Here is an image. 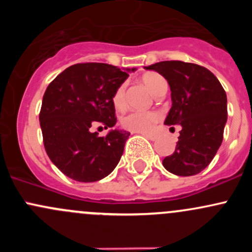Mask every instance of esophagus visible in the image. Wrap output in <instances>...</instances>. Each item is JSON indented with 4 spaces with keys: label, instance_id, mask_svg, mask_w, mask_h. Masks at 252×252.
Instances as JSON below:
<instances>
[{
    "label": "esophagus",
    "instance_id": "obj_1",
    "mask_svg": "<svg viewBox=\"0 0 252 252\" xmlns=\"http://www.w3.org/2000/svg\"><path fill=\"white\" fill-rule=\"evenodd\" d=\"M142 135H144L145 138H147V139H149V140H151V141L156 140V138H157V136L155 135V134H146V133H142Z\"/></svg>",
    "mask_w": 252,
    "mask_h": 252
}]
</instances>
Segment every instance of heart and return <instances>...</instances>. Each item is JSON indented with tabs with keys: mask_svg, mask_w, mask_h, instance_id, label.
Wrapping results in <instances>:
<instances>
[{
	"mask_svg": "<svg viewBox=\"0 0 252 252\" xmlns=\"http://www.w3.org/2000/svg\"><path fill=\"white\" fill-rule=\"evenodd\" d=\"M141 83L154 96H156L162 89L167 88V81L164 80V78L154 72L142 75ZM112 102L114 107L118 110L124 107V103H126V85L124 84H121L116 89L112 96ZM158 121L159 116L156 112H129L122 117L121 124L126 130L134 131V133H147L158 123Z\"/></svg>",
	"mask_w": 252,
	"mask_h": 252,
	"instance_id": "b5f03b06",
	"label": "heart"
}]
</instances>
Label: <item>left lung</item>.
<instances>
[{
  "label": "left lung",
  "mask_w": 252,
  "mask_h": 252,
  "mask_svg": "<svg viewBox=\"0 0 252 252\" xmlns=\"http://www.w3.org/2000/svg\"><path fill=\"white\" fill-rule=\"evenodd\" d=\"M167 79L172 108L164 124L182 126L175 151L162 161L168 172L190 177L202 172L223 141L227 95L220 80L202 65L163 61L147 65Z\"/></svg>",
  "instance_id": "left-lung-1"
}]
</instances>
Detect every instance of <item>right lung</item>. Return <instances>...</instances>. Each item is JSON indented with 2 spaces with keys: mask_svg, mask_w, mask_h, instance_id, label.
Masks as SVG:
<instances>
[{
  "mask_svg": "<svg viewBox=\"0 0 252 252\" xmlns=\"http://www.w3.org/2000/svg\"><path fill=\"white\" fill-rule=\"evenodd\" d=\"M128 70L106 63H77L48 84L39 114L44 146L52 163L73 180L97 182L118 164L130 133L111 130L98 136L91 126L116 124L112 96Z\"/></svg>",
  "mask_w": 252,
  "mask_h": 252,
  "instance_id": "obj_1",
  "label": "right lung"
}]
</instances>
